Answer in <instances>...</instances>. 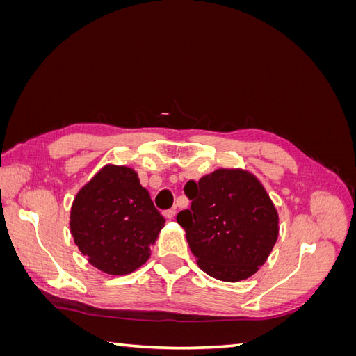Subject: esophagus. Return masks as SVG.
I'll use <instances>...</instances> for the list:
<instances>
[{"mask_svg": "<svg viewBox=\"0 0 356 356\" xmlns=\"http://www.w3.org/2000/svg\"><path fill=\"white\" fill-rule=\"evenodd\" d=\"M175 215H177V211H175V209H168V211L163 212V217L168 218V220H174Z\"/></svg>", "mask_w": 356, "mask_h": 356, "instance_id": "34e87169", "label": "esophagus"}]
</instances>
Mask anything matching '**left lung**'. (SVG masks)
I'll use <instances>...</instances> for the list:
<instances>
[{"label": "left lung", "mask_w": 356, "mask_h": 356, "mask_svg": "<svg viewBox=\"0 0 356 356\" xmlns=\"http://www.w3.org/2000/svg\"><path fill=\"white\" fill-rule=\"evenodd\" d=\"M191 200L177 221L204 273L225 282L252 276L277 239V212L260 182L243 170L218 169L184 187Z\"/></svg>", "instance_id": "obj_1"}]
</instances>
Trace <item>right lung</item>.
<instances>
[{"mask_svg":"<svg viewBox=\"0 0 356 356\" xmlns=\"http://www.w3.org/2000/svg\"><path fill=\"white\" fill-rule=\"evenodd\" d=\"M165 218L136 172L105 166L74 199L71 233L83 255L99 270L127 275L149 258Z\"/></svg>","mask_w":356,"mask_h":356,"instance_id":"add662e5","label":"right lung"}]
</instances>
